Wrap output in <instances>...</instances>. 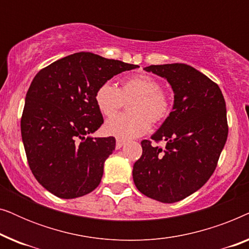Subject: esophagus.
Masks as SVG:
<instances>
[{
	"label": "esophagus",
	"instance_id": "esophagus-1",
	"mask_svg": "<svg viewBox=\"0 0 249 249\" xmlns=\"http://www.w3.org/2000/svg\"><path fill=\"white\" fill-rule=\"evenodd\" d=\"M124 144H125L124 141H121V139H117V142H115V148H117V149L121 148Z\"/></svg>",
	"mask_w": 249,
	"mask_h": 249
}]
</instances>
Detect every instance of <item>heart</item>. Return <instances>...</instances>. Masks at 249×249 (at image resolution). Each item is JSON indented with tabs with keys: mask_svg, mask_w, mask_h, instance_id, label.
Wrapping results in <instances>:
<instances>
[{
	"mask_svg": "<svg viewBox=\"0 0 249 249\" xmlns=\"http://www.w3.org/2000/svg\"><path fill=\"white\" fill-rule=\"evenodd\" d=\"M95 104L104 117H112L128 104L127 114L115 115L104 124V132L121 141L146 134L152 124H161L170 117L173 102L161 84L148 74H135L122 80L117 88L105 81L95 91Z\"/></svg>",
	"mask_w": 249,
	"mask_h": 249,
	"instance_id": "obj_1",
	"label": "heart"
}]
</instances>
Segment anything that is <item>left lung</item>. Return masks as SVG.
<instances>
[{
	"mask_svg": "<svg viewBox=\"0 0 249 249\" xmlns=\"http://www.w3.org/2000/svg\"><path fill=\"white\" fill-rule=\"evenodd\" d=\"M146 71L164 77L175 91L170 117L152 136L165 148L142 142V154L132 177L137 189L162 203L179 202L213 175L228 137L227 108L220 87L183 63L149 66Z\"/></svg>",
	"mask_w": 249,
	"mask_h": 249,
	"instance_id": "1",
	"label": "left lung"
}]
</instances>
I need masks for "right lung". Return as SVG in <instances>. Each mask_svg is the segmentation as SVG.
Returning <instances> with one entry per match:
<instances>
[{
    "instance_id": "right-lung-1",
    "label": "right lung",
    "mask_w": 249,
    "mask_h": 249,
    "mask_svg": "<svg viewBox=\"0 0 249 249\" xmlns=\"http://www.w3.org/2000/svg\"><path fill=\"white\" fill-rule=\"evenodd\" d=\"M136 68L80 52L43 68L33 79L20 124L22 142L34 177L53 195L76 198L100 185L115 139L86 137L103 124L95 91L115 74Z\"/></svg>"
}]
</instances>
